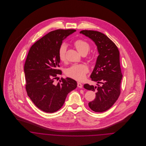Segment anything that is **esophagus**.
<instances>
[{
  "label": "esophagus",
  "mask_w": 146,
  "mask_h": 146,
  "mask_svg": "<svg viewBox=\"0 0 146 146\" xmlns=\"http://www.w3.org/2000/svg\"><path fill=\"white\" fill-rule=\"evenodd\" d=\"M78 87H79L80 88H82V87H83L82 84H81L80 83H78Z\"/></svg>",
  "instance_id": "esophagus-1"
}]
</instances>
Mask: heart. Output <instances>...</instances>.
I'll list each match as a JSON object with an SVG mask.
<instances>
[{
	"label": "heart",
	"instance_id": "1",
	"mask_svg": "<svg viewBox=\"0 0 146 146\" xmlns=\"http://www.w3.org/2000/svg\"><path fill=\"white\" fill-rule=\"evenodd\" d=\"M74 45L76 49L82 54L87 53L90 49L89 44L83 39H78L74 42ZM67 50V45L62 43L58 51V57L61 61L66 60V52ZM88 72V68L84 64H73L66 70L65 73L67 76L78 81H82L85 78L86 74Z\"/></svg>",
	"mask_w": 146,
	"mask_h": 146
}]
</instances>
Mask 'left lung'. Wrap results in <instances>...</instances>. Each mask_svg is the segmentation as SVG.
<instances>
[{
    "label": "left lung",
    "instance_id": "obj_1",
    "mask_svg": "<svg viewBox=\"0 0 146 146\" xmlns=\"http://www.w3.org/2000/svg\"><path fill=\"white\" fill-rule=\"evenodd\" d=\"M80 33L91 39L97 46L99 56L90 78L98 84L94 86L85 84L84 88L96 92L95 99L88 104L89 108L94 112H103L113 106L120 94L123 75L119 50L115 44L101 32L82 30Z\"/></svg>",
    "mask_w": 146,
    "mask_h": 146
}]
</instances>
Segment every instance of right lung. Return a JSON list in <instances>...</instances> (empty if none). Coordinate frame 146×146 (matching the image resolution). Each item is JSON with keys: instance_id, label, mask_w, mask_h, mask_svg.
I'll use <instances>...</instances> for the list:
<instances>
[{"instance_id": "add662e5", "label": "right lung", "mask_w": 146, "mask_h": 146, "mask_svg": "<svg viewBox=\"0 0 146 146\" xmlns=\"http://www.w3.org/2000/svg\"><path fill=\"white\" fill-rule=\"evenodd\" d=\"M76 31L74 29H58L50 31L35 42L30 48L24 65L26 90L34 104L42 111L53 113L64 104L67 94L77 87L72 79L61 78L53 83L61 74L58 51L62 41Z\"/></svg>"}]
</instances>
